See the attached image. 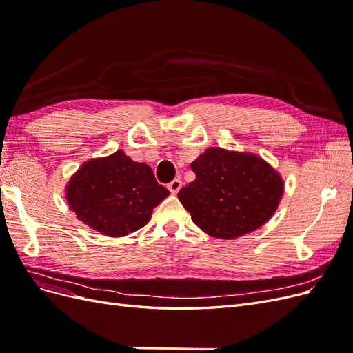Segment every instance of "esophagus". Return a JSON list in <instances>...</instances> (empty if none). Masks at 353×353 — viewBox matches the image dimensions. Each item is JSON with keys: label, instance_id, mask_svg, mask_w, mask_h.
Instances as JSON below:
<instances>
[{"label": "esophagus", "instance_id": "34e87169", "mask_svg": "<svg viewBox=\"0 0 353 353\" xmlns=\"http://www.w3.org/2000/svg\"><path fill=\"white\" fill-rule=\"evenodd\" d=\"M181 187H183V181L181 179H174L172 183H169V185H168V188H169V191L172 194H176L178 191L181 190Z\"/></svg>", "mask_w": 353, "mask_h": 353}]
</instances>
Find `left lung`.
<instances>
[{
    "mask_svg": "<svg viewBox=\"0 0 353 353\" xmlns=\"http://www.w3.org/2000/svg\"><path fill=\"white\" fill-rule=\"evenodd\" d=\"M191 169L196 179L178 193L191 219L210 237L232 240L268 222L284 194L280 172L249 152L209 147Z\"/></svg>",
    "mask_w": 353,
    "mask_h": 353,
    "instance_id": "obj_1",
    "label": "left lung"
}]
</instances>
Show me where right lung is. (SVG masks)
<instances>
[{"label": "right lung", "mask_w": 353, "mask_h": 353, "mask_svg": "<svg viewBox=\"0 0 353 353\" xmlns=\"http://www.w3.org/2000/svg\"><path fill=\"white\" fill-rule=\"evenodd\" d=\"M65 193L77 218L108 237H125L143 228L170 194L157 184L150 166L134 162L123 150L82 163Z\"/></svg>", "instance_id": "right-lung-1"}]
</instances>
